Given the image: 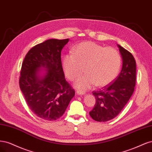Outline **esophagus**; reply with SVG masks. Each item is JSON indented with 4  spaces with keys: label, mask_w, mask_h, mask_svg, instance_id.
I'll return each instance as SVG.
<instances>
[{
    "label": "esophagus",
    "mask_w": 152,
    "mask_h": 152,
    "mask_svg": "<svg viewBox=\"0 0 152 152\" xmlns=\"http://www.w3.org/2000/svg\"><path fill=\"white\" fill-rule=\"evenodd\" d=\"M76 93H77V95H85V94H86V93L85 92V91H80V90H78V91H76Z\"/></svg>",
    "instance_id": "obj_1"
}]
</instances>
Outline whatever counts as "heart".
I'll return each mask as SVG.
<instances>
[{
  "mask_svg": "<svg viewBox=\"0 0 152 152\" xmlns=\"http://www.w3.org/2000/svg\"><path fill=\"white\" fill-rule=\"evenodd\" d=\"M121 65V56L115 49L104 47L91 42H82L72 49V54L63 58L62 67L71 81L86 74L75 84L77 89L89 90L94 86H104L115 80Z\"/></svg>",
  "mask_w": 152,
  "mask_h": 152,
  "instance_id": "b5f03b06",
  "label": "heart"
}]
</instances>
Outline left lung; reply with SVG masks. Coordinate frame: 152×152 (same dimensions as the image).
Segmentation results:
<instances>
[{
  "instance_id": "obj_1",
  "label": "left lung",
  "mask_w": 152,
  "mask_h": 152,
  "mask_svg": "<svg viewBox=\"0 0 152 152\" xmlns=\"http://www.w3.org/2000/svg\"><path fill=\"white\" fill-rule=\"evenodd\" d=\"M122 66L115 80L99 91H93L96 99L94 108L90 112L91 118L98 122L114 119L123 109L133 94L136 83V61L131 53L117 44Z\"/></svg>"
}]
</instances>
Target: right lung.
Listing matches in <instances>:
<instances>
[{"instance_id":"obj_1","label":"right lung","mask_w":152,"mask_h":152,"mask_svg":"<svg viewBox=\"0 0 152 152\" xmlns=\"http://www.w3.org/2000/svg\"><path fill=\"white\" fill-rule=\"evenodd\" d=\"M69 40L50 39L38 44L22 64L19 87L30 109L44 120L60 118L75 95L61 62V51Z\"/></svg>"}]
</instances>
